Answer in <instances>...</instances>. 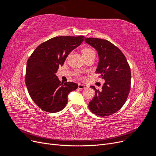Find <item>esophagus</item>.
Returning <instances> with one entry per match:
<instances>
[{
	"label": "esophagus",
	"mask_w": 156,
	"mask_h": 156,
	"mask_svg": "<svg viewBox=\"0 0 156 156\" xmlns=\"http://www.w3.org/2000/svg\"><path fill=\"white\" fill-rule=\"evenodd\" d=\"M88 87L87 85H85V84H79L78 85V88L80 89V90H83V89H84V88H87Z\"/></svg>",
	"instance_id": "1"
}]
</instances>
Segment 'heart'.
<instances>
[{
    "label": "heart",
    "instance_id": "b5f03b06",
    "mask_svg": "<svg viewBox=\"0 0 156 156\" xmlns=\"http://www.w3.org/2000/svg\"><path fill=\"white\" fill-rule=\"evenodd\" d=\"M83 55H90V54H94L95 55V52L94 51L91 49V48H85L83 49Z\"/></svg>",
    "mask_w": 156,
    "mask_h": 156
}]
</instances>
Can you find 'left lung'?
<instances>
[{"label":"left lung","instance_id":"obj_1","mask_svg":"<svg viewBox=\"0 0 156 156\" xmlns=\"http://www.w3.org/2000/svg\"><path fill=\"white\" fill-rule=\"evenodd\" d=\"M87 44L95 48L99 55L96 73L105 83L101 90L94 86L95 96L89 102L88 108L100 116L114 114L124 105L131 87V70L123 53L109 41L87 37Z\"/></svg>","mask_w":156,"mask_h":156}]
</instances>
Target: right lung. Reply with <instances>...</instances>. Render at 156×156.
<instances>
[{
    "label": "right lung",
    "mask_w": 156,
    "mask_h": 156,
    "mask_svg": "<svg viewBox=\"0 0 156 156\" xmlns=\"http://www.w3.org/2000/svg\"><path fill=\"white\" fill-rule=\"evenodd\" d=\"M84 40L83 36L54 37L37 46L28 59L25 83L32 100L41 109L51 113L62 111L68 94L78 88L75 83H61L55 73Z\"/></svg>",
    "instance_id": "obj_1"
}]
</instances>
